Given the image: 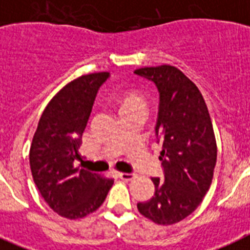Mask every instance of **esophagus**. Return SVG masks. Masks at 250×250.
<instances>
[{"instance_id": "esophagus-1", "label": "esophagus", "mask_w": 250, "mask_h": 250, "mask_svg": "<svg viewBox=\"0 0 250 250\" xmlns=\"http://www.w3.org/2000/svg\"><path fill=\"white\" fill-rule=\"evenodd\" d=\"M117 176L120 177V179H123V180H125V181H130V180H133L134 177H135V175L127 174V172H119V174H117Z\"/></svg>"}]
</instances>
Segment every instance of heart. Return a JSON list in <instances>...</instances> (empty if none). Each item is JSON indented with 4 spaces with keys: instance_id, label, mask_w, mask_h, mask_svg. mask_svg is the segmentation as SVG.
Returning <instances> with one entry per match:
<instances>
[{
    "instance_id": "b5f03b06",
    "label": "heart",
    "mask_w": 250,
    "mask_h": 250,
    "mask_svg": "<svg viewBox=\"0 0 250 250\" xmlns=\"http://www.w3.org/2000/svg\"><path fill=\"white\" fill-rule=\"evenodd\" d=\"M119 108H120V113L133 110H146V101L137 93H126L121 97Z\"/></svg>"
}]
</instances>
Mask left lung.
Wrapping results in <instances>:
<instances>
[{"label": "left lung", "mask_w": 250, "mask_h": 250, "mask_svg": "<svg viewBox=\"0 0 250 250\" xmlns=\"http://www.w3.org/2000/svg\"><path fill=\"white\" fill-rule=\"evenodd\" d=\"M160 92L156 134L165 179L152 177L154 195L138 211L158 225H174L197 209L212 184L217 146L211 116L198 86L175 66L134 71Z\"/></svg>", "instance_id": "8db88e82"}]
</instances>
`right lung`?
<instances>
[{
    "label": "right lung",
    "mask_w": 250,
    "mask_h": 250,
    "mask_svg": "<svg viewBox=\"0 0 250 250\" xmlns=\"http://www.w3.org/2000/svg\"><path fill=\"white\" fill-rule=\"evenodd\" d=\"M108 76L88 74L66 84L43 111L29 150L39 193L56 213L70 220L97 211L113 184L111 177L75 166L94 98Z\"/></svg>",
    "instance_id": "obj_1"
}]
</instances>
